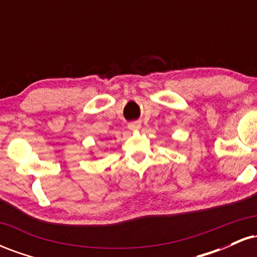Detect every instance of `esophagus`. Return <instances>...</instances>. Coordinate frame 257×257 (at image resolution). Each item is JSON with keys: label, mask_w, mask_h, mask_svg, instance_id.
I'll return each mask as SVG.
<instances>
[{"label": "esophagus", "mask_w": 257, "mask_h": 257, "mask_svg": "<svg viewBox=\"0 0 257 257\" xmlns=\"http://www.w3.org/2000/svg\"><path fill=\"white\" fill-rule=\"evenodd\" d=\"M128 128L131 131H139L141 128V123L140 122H132L128 124Z\"/></svg>", "instance_id": "esophagus-1"}]
</instances>
